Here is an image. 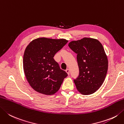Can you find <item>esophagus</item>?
<instances>
[{"label":"esophagus","mask_w":124,"mask_h":124,"mask_svg":"<svg viewBox=\"0 0 124 124\" xmlns=\"http://www.w3.org/2000/svg\"><path fill=\"white\" fill-rule=\"evenodd\" d=\"M65 71H66L67 73L68 74V75H69V73H70V70H69V69H67L66 70H65Z\"/></svg>","instance_id":"34e87169"}]
</instances>
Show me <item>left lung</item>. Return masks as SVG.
<instances>
[{"label":"left lung","mask_w":124,"mask_h":124,"mask_svg":"<svg viewBox=\"0 0 124 124\" xmlns=\"http://www.w3.org/2000/svg\"><path fill=\"white\" fill-rule=\"evenodd\" d=\"M68 46L77 54L79 74L74 80L77 90L84 95L94 93L103 84L108 69L103 45L95 39L84 38L71 41Z\"/></svg>","instance_id":"left-lung-1"}]
</instances>
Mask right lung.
I'll return each instance as SVG.
<instances>
[{
	"label": "right lung",
	"mask_w": 124,
	"mask_h": 124,
	"mask_svg": "<svg viewBox=\"0 0 124 124\" xmlns=\"http://www.w3.org/2000/svg\"><path fill=\"white\" fill-rule=\"evenodd\" d=\"M68 42L64 39L40 38L27 46L23 57V71L28 83L36 92L52 95L60 89L68 74L53 57Z\"/></svg>",
	"instance_id": "right-lung-1"
}]
</instances>
